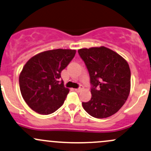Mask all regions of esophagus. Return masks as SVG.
Masks as SVG:
<instances>
[{
	"label": "esophagus",
	"instance_id": "esophagus-1",
	"mask_svg": "<svg viewBox=\"0 0 151 151\" xmlns=\"http://www.w3.org/2000/svg\"><path fill=\"white\" fill-rule=\"evenodd\" d=\"M84 89V87H83V86H82V85H80L79 86V88H77V89H75V90L77 91V92H81V91L82 90V89Z\"/></svg>",
	"mask_w": 151,
	"mask_h": 151
}]
</instances>
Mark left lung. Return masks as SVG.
<instances>
[{
	"instance_id": "left-lung-1",
	"label": "left lung",
	"mask_w": 151,
	"mask_h": 151,
	"mask_svg": "<svg viewBox=\"0 0 151 151\" xmlns=\"http://www.w3.org/2000/svg\"><path fill=\"white\" fill-rule=\"evenodd\" d=\"M78 53L90 77L92 97L82 102L84 110L96 118L116 113L130 91V69L127 61L105 46L80 49Z\"/></svg>"
}]
</instances>
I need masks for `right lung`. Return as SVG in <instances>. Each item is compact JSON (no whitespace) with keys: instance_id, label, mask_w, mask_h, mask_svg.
<instances>
[{"instance_id":"add662e5","label":"right lung","mask_w":151,"mask_h":151,"mask_svg":"<svg viewBox=\"0 0 151 151\" xmlns=\"http://www.w3.org/2000/svg\"><path fill=\"white\" fill-rule=\"evenodd\" d=\"M75 54L74 49H53L39 53L26 63L19 75L20 90L33 110L49 115L64 104L69 89L59 81L61 72Z\"/></svg>"}]
</instances>
